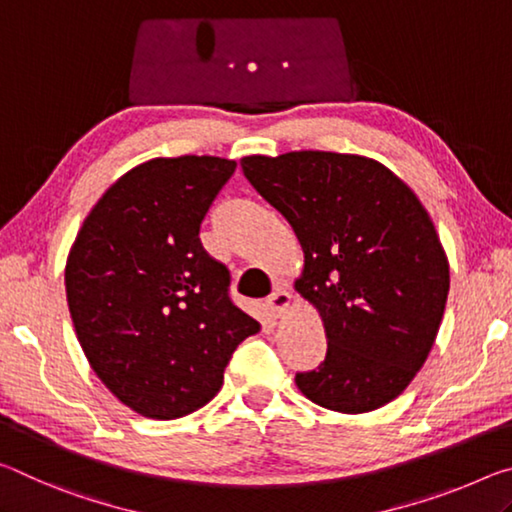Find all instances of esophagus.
<instances>
[{"mask_svg": "<svg viewBox=\"0 0 512 512\" xmlns=\"http://www.w3.org/2000/svg\"><path fill=\"white\" fill-rule=\"evenodd\" d=\"M290 299H292V295H290L288 290L276 288V290L272 292V295L265 299V308H267V313H270L272 317H279V315L288 308Z\"/></svg>", "mask_w": 512, "mask_h": 512, "instance_id": "1", "label": "esophagus"}]
</instances>
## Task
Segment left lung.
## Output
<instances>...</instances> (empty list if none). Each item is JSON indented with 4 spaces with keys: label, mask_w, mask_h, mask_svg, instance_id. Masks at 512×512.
<instances>
[{
    "label": "left lung",
    "mask_w": 512,
    "mask_h": 512,
    "mask_svg": "<svg viewBox=\"0 0 512 512\" xmlns=\"http://www.w3.org/2000/svg\"><path fill=\"white\" fill-rule=\"evenodd\" d=\"M304 249L295 283L320 311L326 358L295 383L317 406L367 413L420 372L449 295L445 249L422 201L372 158L290 152L240 161Z\"/></svg>",
    "instance_id": "1"
}]
</instances>
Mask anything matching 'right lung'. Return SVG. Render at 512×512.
<instances>
[{
	"instance_id": "1",
	"label": "right lung",
	"mask_w": 512,
	"mask_h": 512,
	"mask_svg": "<svg viewBox=\"0 0 512 512\" xmlns=\"http://www.w3.org/2000/svg\"><path fill=\"white\" fill-rule=\"evenodd\" d=\"M233 172L236 161L217 156L133 167L97 201L67 256L83 354L124 406L152 420L206 406L233 351L261 331L233 304L229 267L199 240Z\"/></svg>"
}]
</instances>
